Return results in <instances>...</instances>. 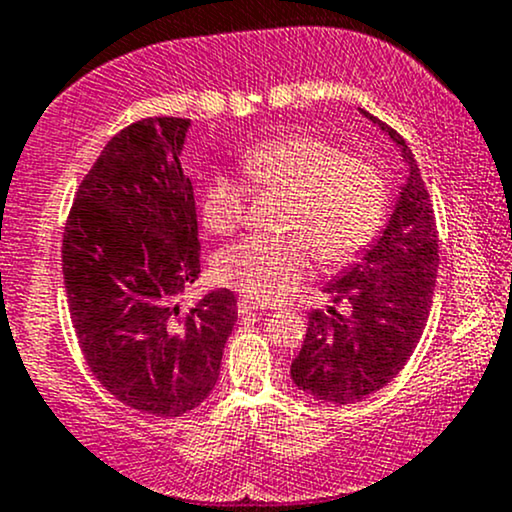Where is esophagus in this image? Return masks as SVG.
<instances>
[{
    "instance_id": "obj_1",
    "label": "esophagus",
    "mask_w": 512,
    "mask_h": 512,
    "mask_svg": "<svg viewBox=\"0 0 512 512\" xmlns=\"http://www.w3.org/2000/svg\"><path fill=\"white\" fill-rule=\"evenodd\" d=\"M258 304L256 302H249V300H239L237 302V312L239 314H254V312H258Z\"/></svg>"
}]
</instances>
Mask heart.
<instances>
[{
	"instance_id": "heart-1",
	"label": "heart",
	"mask_w": 512,
	"mask_h": 512,
	"mask_svg": "<svg viewBox=\"0 0 512 512\" xmlns=\"http://www.w3.org/2000/svg\"><path fill=\"white\" fill-rule=\"evenodd\" d=\"M256 191L290 193L283 229L292 234H254L217 258L222 283L246 300L275 304L312 273V258L343 266L375 241L389 210V183L375 162L314 135L263 140L241 154ZM239 176L217 174L203 193V225L229 237L246 222L251 188Z\"/></svg>"
}]
</instances>
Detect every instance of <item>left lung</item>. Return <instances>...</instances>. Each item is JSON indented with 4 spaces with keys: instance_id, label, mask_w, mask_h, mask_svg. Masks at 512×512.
Returning <instances> with one entry per match:
<instances>
[{
    "instance_id": "left-lung-1",
    "label": "left lung",
    "mask_w": 512,
    "mask_h": 512,
    "mask_svg": "<svg viewBox=\"0 0 512 512\" xmlns=\"http://www.w3.org/2000/svg\"><path fill=\"white\" fill-rule=\"evenodd\" d=\"M363 113L401 147L409 181L382 237L326 285L333 302L348 304V312H309L307 336L290 375L302 392L326 404L363 401L399 375L421 341L440 263L433 200L409 145L380 118Z\"/></svg>"
}]
</instances>
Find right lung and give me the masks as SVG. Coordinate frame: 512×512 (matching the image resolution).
<instances>
[{
    "instance_id": "add662e5",
    "label": "right lung",
    "mask_w": 512,
    "mask_h": 512,
    "mask_svg": "<svg viewBox=\"0 0 512 512\" xmlns=\"http://www.w3.org/2000/svg\"><path fill=\"white\" fill-rule=\"evenodd\" d=\"M188 118H145L108 140L79 183L62 234V273L79 348L118 401L181 416L205 401L237 321L234 292L195 307L200 275L191 181L179 154Z\"/></svg>"
}]
</instances>
